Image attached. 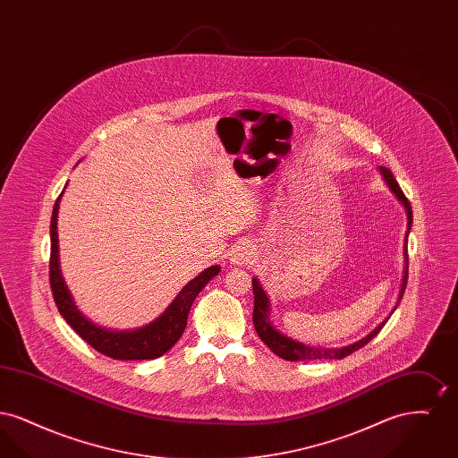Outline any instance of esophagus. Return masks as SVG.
Segmentation results:
<instances>
[{"instance_id": "esophagus-1", "label": "esophagus", "mask_w": 458, "mask_h": 458, "mask_svg": "<svg viewBox=\"0 0 458 458\" xmlns=\"http://www.w3.org/2000/svg\"><path fill=\"white\" fill-rule=\"evenodd\" d=\"M252 259H254V249L247 242L237 243L230 254V261L235 266H247L249 262H252Z\"/></svg>"}]
</instances>
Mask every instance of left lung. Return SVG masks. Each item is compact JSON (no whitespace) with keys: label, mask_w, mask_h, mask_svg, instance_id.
<instances>
[{"label":"left lung","mask_w":458,"mask_h":458,"mask_svg":"<svg viewBox=\"0 0 458 458\" xmlns=\"http://www.w3.org/2000/svg\"><path fill=\"white\" fill-rule=\"evenodd\" d=\"M379 172L383 174L385 182L388 183L390 191L396 196V199L403 204L405 208V213H407V233H405V245H403V256H405V267H403V276H402V284H400V293H398V301L396 305L393 307V310L398 307L400 301H402V295L405 292V286H407V278H409V258H407V242H409V232L412 228V206L409 202V199L405 197V194L402 192L398 182L394 180L392 172L388 168H383L379 166ZM252 290H254V314H252V321H254V327L259 335L262 342L273 350L278 357H282L284 360H319V359H344L350 353H353L355 350L362 349L364 345H368L370 340L381 331V327L386 325L388 318L374 327L370 331L368 336H364L362 340L347 345V347H342V349H321V347H310V345H305L301 344L297 340H292L290 336H286L284 333H280L278 329H275L269 316H271V304H269V299L266 295V292L262 290L261 284L258 282V278L252 280ZM392 310V314H393ZM390 314V316H392Z\"/></svg>","instance_id":"obj_1"}]
</instances>
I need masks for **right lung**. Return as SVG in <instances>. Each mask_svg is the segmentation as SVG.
<instances>
[{"instance_id": "add662e5", "label": "right lung", "mask_w": 458, "mask_h": 458, "mask_svg": "<svg viewBox=\"0 0 458 458\" xmlns=\"http://www.w3.org/2000/svg\"><path fill=\"white\" fill-rule=\"evenodd\" d=\"M64 192L56 199L53 215H51V258H49V284L55 304L60 314L65 318L66 323L89 345L103 355L116 360H146L157 359L174 347L180 340L183 329L187 327V316L191 312L192 302L196 301L199 292L209 284L219 273V266H211L199 273L194 280L185 284L172 304L165 309V312L146 327L131 329V331H116L108 327H98L77 309L72 299L70 290L66 288L65 280L60 271L58 259V208Z\"/></svg>"}]
</instances>
